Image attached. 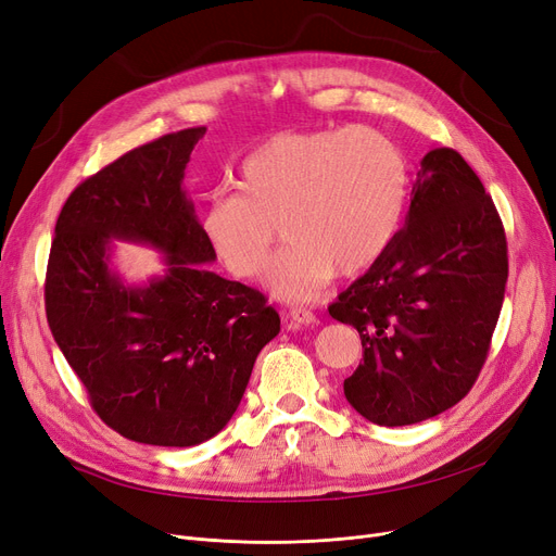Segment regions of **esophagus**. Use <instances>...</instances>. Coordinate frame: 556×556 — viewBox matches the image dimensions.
I'll return each instance as SVG.
<instances>
[{
	"label": "esophagus",
	"instance_id": "34e87169",
	"mask_svg": "<svg viewBox=\"0 0 556 556\" xmlns=\"http://www.w3.org/2000/svg\"><path fill=\"white\" fill-rule=\"evenodd\" d=\"M286 319L290 327H311V325H315V313L300 306V308H290Z\"/></svg>",
	"mask_w": 556,
	"mask_h": 556
}]
</instances>
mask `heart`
Returning <instances> with one entry per match:
<instances>
[{
    "instance_id": "obj_1",
    "label": "heart",
    "mask_w": 556,
    "mask_h": 556,
    "mask_svg": "<svg viewBox=\"0 0 556 556\" xmlns=\"http://www.w3.org/2000/svg\"><path fill=\"white\" fill-rule=\"evenodd\" d=\"M237 189L210 198L204 239L233 277L254 279L281 223L288 243L266 283L302 302L333 273L354 277L383 256L405 212L410 168L399 143L374 128L281 132L245 155Z\"/></svg>"
}]
</instances>
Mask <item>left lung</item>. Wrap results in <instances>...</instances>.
<instances>
[{"instance_id": "left-lung-1", "label": "left lung", "mask_w": 556, "mask_h": 556, "mask_svg": "<svg viewBox=\"0 0 556 556\" xmlns=\"http://www.w3.org/2000/svg\"><path fill=\"white\" fill-rule=\"evenodd\" d=\"M509 275L498 210L453 149L421 160L405 227L329 306L361 333L344 396L378 426L437 417L476 386Z\"/></svg>"}]
</instances>
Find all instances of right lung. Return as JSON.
<instances>
[{"mask_svg": "<svg viewBox=\"0 0 556 556\" xmlns=\"http://www.w3.org/2000/svg\"><path fill=\"white\" fill-rule=\"evenodd\" d=\"M204 126L153 139L83 180L55 220L45 279L53 340L92 410L126 440L195 446L237 413L279 313L258 290L218 277L185 168ZM110 238L166 251L167 275L126 289L106 268Z\"/></svg>", "mask_w": 556, "mask_h": 556, "instance_id": "add662e5", "label": "right lung"}]
</instances>
